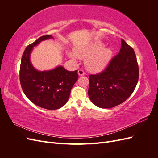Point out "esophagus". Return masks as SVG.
<instances>
[{"instance_id":"esophagus-1","label":"esophagus","mask_w":158,"mask_h":158,"mask_svg":"<svg viewBox=\"0 0 158 158\" xmlns=\"http://www.w3.org/2000/svg\"><path fill=\"white\" fill-rule=\"evenodd\" d=\"M78 74L79 76H84L85 74L84 70H79L78 71Z\"/></svg>"}]
</instances>
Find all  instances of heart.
<instances>
[{"instance_id": "1", "label": "heart", "mask_w": 158, "mask_h": 158, "mask_svg": "<svg viewBox=\"0 0 158 158\" xmlns=\"http://www.w3.org/2000/svg\"><path fill=\"white\" fill-rule=\"evenodd\" d=\"M100 41L74 49V53H68L70 59L76 61L77 58L85 59V66L92 72H101L110 63L113 56V51Z\"/></svg>"}]
</instances>
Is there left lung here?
I'll use <instances>...</instances> for the list:
<instances>
[{"label":"left lung","instance_id":"obj_1","mask_svg":"<svg viewBox=\"0 0 158 158\" xmlns=\"http://www.w3.org/2000/svg\"><path fill=\"white\" fill-rule=\"evenodd\" d=\"M139 77L134 49L123 40L118 54L102 73L90 75L88 96L95 106L111 108L127 99L135 90Z\"/></svg>","mask_w":158,"mask_h":158}]
</instances>
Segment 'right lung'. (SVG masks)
I'll list each match as a JSON object with an SVG mask.
<instances>
[{
    "label": "right lung",
    "mask_w": 158,
    "mask_h": 158,
    "mask_svg": "<svg viewBox=\"0 0 158 158\" xmlns=\"http://www.w3.org/2000/svg\"><path fill=\"white\" fill-rule=\"evenodd\" d=\"M52 39L51 35H44L28 45L23 53L20 70L22 88L26 97L36 106L49 110L59 109L67 103L71 89L78 79V70L69 71L61 65L43 71L33 66L30 56L33 47Z\"/></svg>",
    "instance_id": "obj_1"
}]
</instances>
